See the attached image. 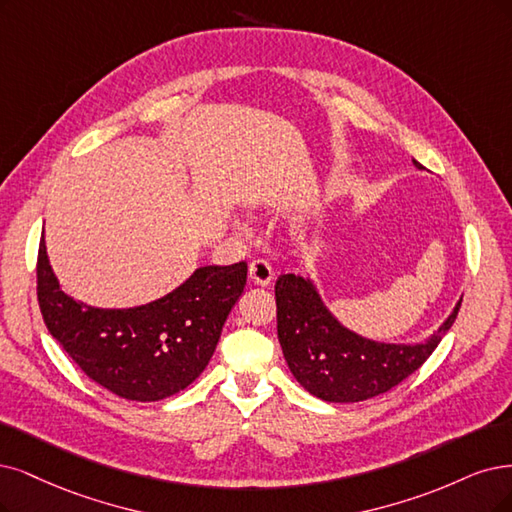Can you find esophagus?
Wrapping results in <instances>:
<instances>
[{"instance_id":"1","label":"esophagus","mask_w":512,"mask_h":512,"mask_svg":"<svg viewBox=\"0 0 512 512\" xmlns=\"http://www.w3.org/2000/svg\"><path fill=\"white\" fill-rule=\"evenodd\" d=\"M249 276H251L255 285L268 287L272 278H274V272H272V266L266 259H253L251 266H249Z\"/></svg>"}]
</instances>
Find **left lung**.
<instances>
[{"mask_svg": "<svg viewBox=\"0 0 512 512\" xmlns=\"http://www.w3.org/2000/svg\"><path fill=\"white\" fill-rule=\"evenodd\" d=\"M274 293L278 342L287 365L301 386L329 403L367 401L399 386L428 361L460 312L458 304L426 344L394 346L339 325L306 278L282 274Z\"/></svg>", "mask_w": 512, "mask_h": 512, "instance_id": "left-lung-1", "label": "left lung"}]
</instances>
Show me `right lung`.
<instances>
[{
	"instance_id": "1",
	"label": "right lung",
	"mask_w": 512,
	"mask_h": 512,
	"mask_svg": "<svg viewBox=\"0 0 512 512\" xmlns=\"http://www.w3.org/2000/svg\"><path fill=\"white\" fill-rule=\"evenodd\" d=\"M35 272L37 301L50 335L90 380L141 403L166 399L196 380L246 287V261L206 266L147 306L103 310L61 289L44 240Z\"/></svg>"
}]
</instances>
